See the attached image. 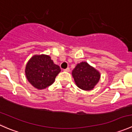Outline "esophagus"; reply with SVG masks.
Masks as SVG:
<instances>
[{"label": "esophagus", "mask_w": 132, "mask_h": 132, "mask_svg": "<svg viewBox=\"0 0 132 132\" xmlns=\"http://www.w3.org/2000/svg\"><path fill=\"white\" fill-rule=\"evenodd\" d=\"M64 71H66V72H69V71H70V68H67L66 69H64Z\"/></svg>", "instance_id": "obj_1"}]
</instances>
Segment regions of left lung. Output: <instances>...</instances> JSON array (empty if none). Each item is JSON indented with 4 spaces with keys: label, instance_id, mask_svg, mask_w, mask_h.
<instances>
[{
    "label": "left lung",
    "instance_id": "8db88e82",
    "mask_svg": "<svg viewBox=\"0 0 132 132\" xmlns=\"http://www.w3.org/2000/svg\"><path fill=\"white\" fill-rule=\"evenodd\" d=\"M72 76L76 85L85 91L93 89L100 78L99 71L86 62L77 64L72 71Z\"/></svg>",
    "mask_w": 132,
    "mask_h": 132
}]
</instances>
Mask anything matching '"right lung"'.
I'll use <instances>...</instances> for the list:
<instances>
[{
  "label": "right lung",
  "instance_id": "right-lung-1",
  "mask_svg": "<svg viewBox=\"0 0 132 132\" xmlns=\"http://www.w3.org/2000/svg\"><path fill=\"white\" fill-rule=\"evenodd\" d=\"M61 71L49 55H35L29 59L25 67L28 81L38 89H43L52 84Z\"/></svg>",
  "mask_w": 132,
  "mask_h": 132
}]
</instances>
